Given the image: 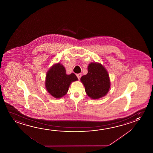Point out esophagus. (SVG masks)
<instances>
[{
    "instance_id": "obj_1",
    "label": "esophagus",
    "mask_w": 153,
    "mask_h": 153,
    "mask_svg": "<svg viewBox=\"0 0 153 153\" xmlns=\"http://www.w3.org/2000/svg\"><path fill=\"white\" fill-rule=\"evenodd\" d=\"M76 76L78 78V79H80V77H82V74H76Z\"/></svg>"
}]
</instances>
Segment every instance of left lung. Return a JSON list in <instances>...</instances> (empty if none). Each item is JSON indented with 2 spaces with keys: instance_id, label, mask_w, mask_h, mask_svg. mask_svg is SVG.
I'll return each instance as SVG.
<instances>
[{
  "instance_id": "left-lung-1",
  "label": "left lung",
  "mask_w": 153,
  "mask_h": 153,
  "mask_svg": "<svg viewBox=\"0 0 153 153\" xmlns=\"http://www.w3.org/2000/svg\"><path fill=\"white\" fill-rule=\"evenodd\" d=\"M86 75L80 78L87 95L92 99H98L105 96L110 88L108 73L102 65L91 62L87 68Z\"/></svg>"
}]
</instances>
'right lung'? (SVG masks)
Returning <instances> with one entry per match:
<instances>
[{"label":"right lung","mask_w":153,"mask_h":153,"mask_svg":"<svg viewBox=\"0 0 153 153\" xmlns=\"http://www.w3.org/2000/svg\"><path fill=\"white\" fill-rule=\"evenodd\" d=\"M78 80L75 74H66L65 68L60 63L53 65L46 75L45 88L48 93L56 99L65 95L71 83Z\"/></svg>","instance_id":"add662e5"}]
</instances>
